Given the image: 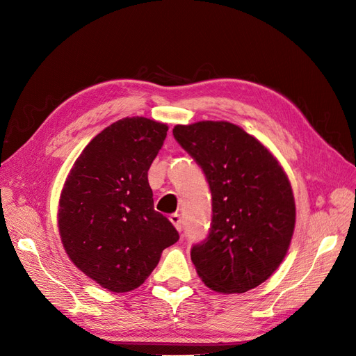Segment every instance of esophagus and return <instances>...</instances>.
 <instances>
[{"label": "esophagus", "instance_id": "1", "mask_svg": "<svg viewBox=\"0 0 356 356\" xmlns=\"http://www.w3.org/2000/svg\"><path fill=\"white\" fill-rule=\"evenodd\" d=\"M169 220H171V223L177 227L178 232L182 230V217H181V214L174 213V214H171V217H169Z\"/></svg>", "mask_w": 356, "mask_h": 356}]
</instances>
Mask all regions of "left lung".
Returning a JSON list of instances; mask_svg holds the SVG:
<instances>
[{"instance_id": "left-lung-1", "label": "left lung", "mask_w": 356, "mask_h": 356, "mask_svg": "<svg viewBox=\"0 0 356 356\" xmlns=\"http://www.w3.org/2000/svg\"><path fill=\"white\" fill-rule=\"evenodd\" d=\"M175 140L198 163L211 191L207 238L191 261L207 286L246 293L273 275L289 250L296 204L289 178L269 150L239 126H175Z\"/></svg>"}]
</instances>
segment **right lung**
<instances>
[{
	"instance_id": "right-lung-1",
	"label": "right lung",
	"mask_w": 356,
	"mask_h": 356,
	"mask_svg": "<svg viewBox=\"0 0 356 356\" xmlns=\"http://www.w3.org/2000/svg\"><path fill=\"white\" fill-rule=\"evenodd\" d=\"M168 126L127 117L83 149L59 201L63 248L83 274L113 293L140 286L179 234L155 211L147 171Z\"/></svg>"
}]
</instances>
